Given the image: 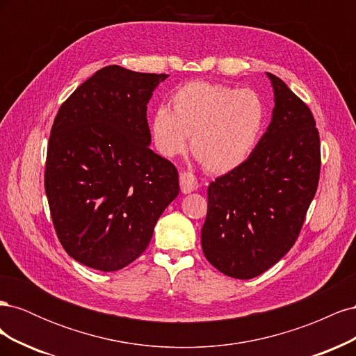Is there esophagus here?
Masks as SVG:
<instances>
[{"label":"esophagus","instance_id":"obj_1","mask_svg":"<svg viewBox=\"0 0 356 356\" xmlns=\"http://www.w3.org/2000/svg\"><path fill=\"white\" fill-rule=\"evenodd\" d=\"M179 186H181V191L182 193H191L197 190L199 184H197V179L196 177L191 174V172H181L179 174Z\"/></svg>","mask_w":356,"mask_h":356}]
</instances>
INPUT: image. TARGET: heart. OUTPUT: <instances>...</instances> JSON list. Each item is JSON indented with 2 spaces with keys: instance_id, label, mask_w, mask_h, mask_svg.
<instances>
[{
  "instance_id": "b5f03b06",
  "label": "heart",
  "mask_w": 356,
  "mask_h": 356,
  "mask_svg": "<svg viewBox=\"0 0 356 356\" xmlns=\"http://www.w3.org/2000/svg\"><path fill=\"white\" fill-rule=\"evenodd\" d=\"M267 123L260 95L232 86L191 81L170 96V111L159 106L149 118V135L166 159L191 152L209 174H227L251 157Z\"/></svg>"
}]
</instances>
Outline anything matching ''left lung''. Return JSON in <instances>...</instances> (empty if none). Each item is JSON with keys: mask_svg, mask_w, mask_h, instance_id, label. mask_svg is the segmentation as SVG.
Listing matches in <instances>:
<instances>
[{"mask_svg": "<svg viewBox=\"0 0 356 356\" xmlns=\"http://www.w3.org/2000/svg\"><path fill=\"white\" fill-rule=\"evenodd\" d=\"M272 122L242 166L212 181L202 250L221 273L251 279L293 248L319 182L321 144L309 106L276 75Z\"/></svg>", "mask_w": 356, "mask_h": 356, "instance_id": "obj_1", "label": "left lung"}]
</instances>
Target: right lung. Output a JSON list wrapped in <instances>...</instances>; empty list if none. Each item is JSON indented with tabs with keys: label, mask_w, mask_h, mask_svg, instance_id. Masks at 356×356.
<instances>
[{
	"label": "right lung",
	"mask_w": 356,
	"mask_h": 356,
	"mask_svg": "<svg viewBox=\"0 0 356 356\" xmlns=\"http://www.w3.org/2000/svg\"><path fill=\"white\" fill-rule=\"evenodd\" d=\"M166 77L105 67L53 122L44 172L51 221L68 255L96 270L135 261L179 193L177 168L148 147L147 104Z\"/></svg>",
	"instance_id": "add662e5"
}]
</instances>
